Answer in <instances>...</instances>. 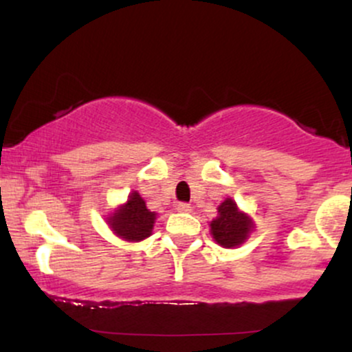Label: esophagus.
Listing matches in <instances>:
<instances>
[{"label": "esophagus", "mask_w": 352, "mask_h": 352, "mask_svg": "<svg viewBox=\"0 0 352 352\" xmlns=\"http://www.w3.org/2000/svg\"><path fill=\"white\" fill-rule=\"evenodd\" d=\"M190 210H192V207H190V204H187V201H180V204H177V212L187 213Z\"/></svg>", "instance_id": "esophagus-1"}]
</instances>
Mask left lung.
<instances>
[{"mask_svg": "<svg viewBox=\"0 0 352 352\" xmlns=\"http://www.w3.org/2000/svg\"><path fill=\"white\" fill-rule=\"evenodd\" d=\"M252 227V220L245 213L238 212L236 204L232 199H227L218 207V215L210 223L215 241L225 248L243 243Z\"/></svg>", "mask_w": 352, "mask_h": 352, "instance_id": "1", "label": "left lung"}]
</instances>
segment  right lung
Instances as JSON below:
<instances>
[{
	"instance_id": "right-lung-1",
	"label": "right lung",
	"mask_w": 352,
	"mask_h": 352,
	"mask_svg": "<svg viewBox=\"0 0 352 352\" xmlns=\"http://www.w3.org/2000/svg\"><path fill=\"white\" fill-rule=\"evenodd\" d=\"M153 221L155 213L147 210L144 199L137 192H132L127 204L109 218L112 230L129 241H140L151 235Z\"/></svg>"
}]
</instances>
